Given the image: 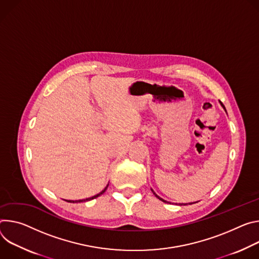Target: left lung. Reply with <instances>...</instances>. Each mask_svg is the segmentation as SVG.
Returning a JSON list of instances; mask_svg holds the SVG:
<instances>
[{"label": "left lung", "instance_id": "left-lung-1", "mask_svg": "<svg viewBox=\"0 0 259 259\" xmlns=\"http://www.w3.org/2000/svg\"><path fill=\"white\" fill-rule=\"evenodd\" d=\"M221 105H222V107L224 108V106H223V104H222V103H221ZM224 109H225V108H224ZM152 192H153V194H154V195H155V196H156L158 199H160V200H161V202H163V203H167V202H165L164 199H162L161 197H159V196H158V195H157V194H156V193H155L153 190H152ZM191 204H192V203H189V205H191ZM179 205H184V206H185V205H187V204H179Z\"/></svg>", "mask_w": 259, "mask_h": 259}]
</instances>
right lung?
<instances>
[{
    "mask_svg": "<svg viewBox=\"0 0 259 259\" xmlns=\"http://www.w3.org/2000/svg\"><path fill=\"white\" fill-rule=\"evenodd\" d=\"M108 187V186H107ZM107 187L103 190V191H101L100 193H98L97 195H94V196H92V197H89V198H85V199H79V200H67V202H69V203H82V202H86V200H91V199H94V198H96V197H98V196H100L101 194H103L105 191H106V189H107Z\"/></svg>",
    "mask_w": 259,
    "mask_h": 259,
    "instance_id": "right-lung-1",
    "label": "right lung"
}]
</instances>
